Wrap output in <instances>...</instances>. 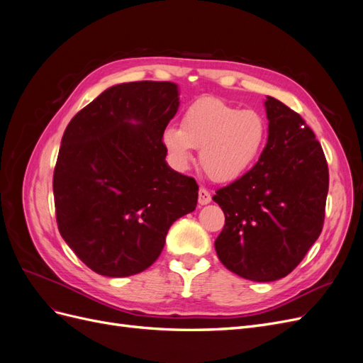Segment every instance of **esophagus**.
Listing matches in <instances>:
<instances>
[{
	"label": "esophagus",
	"mask_w": 363,
	"mask_h": 363,
	"mask_svg": "<svg viewBox=\"0 0 363 363\" xmlns=\"http://www.w3.org/2000/svg\"><path fill=\"white\" fill-rule=\"evenodd\" d=\"M211 201H212L211 192H208V191L204 189V188H200V191H199V203H200L201 206H204V204H208Z\"/></svg>",
	"instance_id": "obj_1"
}]
</instances>
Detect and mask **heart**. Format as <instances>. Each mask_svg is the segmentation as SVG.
Segmentation results:
<instances>
[{
	"instance_id": "1",
	"label": "heart",
	"mask_w": 363,
	"mask_h": 363,
	"mask_svg": "<svg viewBox=\"0 0 363 363\" xmlns=\"http://www.w3.org/2000/svg\"><path fill=\"white\" fill-rule=\"evenodd\" d=\"M265 138L260 113L240 111L212 96L186 108L182 127L168 125L163 131L164 147L180 164L189 163L194 148H201V167L215 182L242 177L260 156Z\"/></svg>"
}]
</instances>
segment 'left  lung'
I'll list each match as a JSON object with an SVG mask.
<instances>
[{
    "instance_id": "8db88e82",
    "label": "left lung",
    "mask_w": 363,
    "mask_h": 363,
    "mask_svg": "<svg viewBox=\"0 0 363 363\" xmlns=\"http://www.w3.org/2000/svg\"><path fill=\"white\" fill-rule=\"evenodd\" d=\"M268 142L242 177L216 191L225 215L215 250L223 265L252 281L286 277L320 238L328 192L321 144L306 121L272 96Z\"/></svg>"
}]
</instances>
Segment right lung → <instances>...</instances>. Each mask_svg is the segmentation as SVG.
<instances>
[{
    "mask_svg": "<svg viewBox=\"0 0 363 363\" xmlns=\"http://www.w3.org/2000/svg\"><path fill=\"white\" fill-rule=\"evenodd\" d=\"M179 104L171 82L116 84L65 130L52 177L57 227L96 274L147 269L172 223L195 211L199 184L164 160L163 131Z\"/></svg>",
    "mask_w": 363,
    "mask_h": 363,
    "instance_id": "1",
    "label": "right lung"
}]
</instances>
